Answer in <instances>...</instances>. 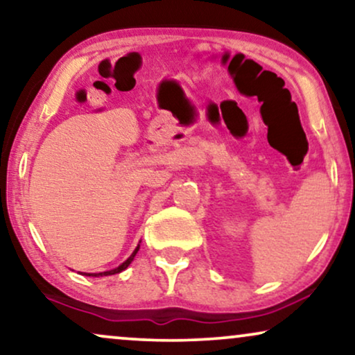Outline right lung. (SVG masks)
<instances>
[{
	"label": "right lung",
	"instance_id": "obj_1",
	"mask_svg": "<svg viewBox=\"0 0 355 355\" xmlns=\"http://www.w3.org/2000/svg\"><path fill=\"white\" fill-rule=\"evenodd\" d=\"M139 249H140V244H137V247H135V250L132 252V254H130L129 259L125 260V261H123V263H121V265L118 266V268H113V270H108V271H101V273H84V275H85V276H95V278H98V276H110V275L121 273V271H124L130 263H132L134 257H135V254H137V252H139Z\"/></svg>",
	"mask_w": 355,
	"mask_h": 355
}]
</instances>
